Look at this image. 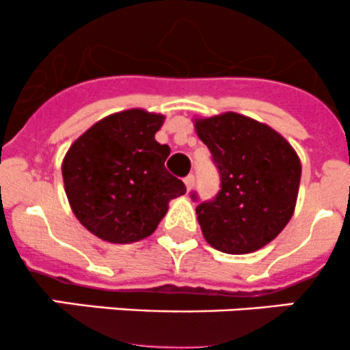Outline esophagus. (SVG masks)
Instances as JSON below:
<instances>
[{"label":"esophagus","instance_id":"obj_1","mask_svg":"<svg viewBox=\"0 0 350 350\" xmlns=\"http://www.w3.org/2000/svg\"><path fill=\"white\" fill-rule=\"evenodd\" d=\"M185 185H186V189H188V191H191L193 186H195V176H193V174L186 176V178H185Z\"/></svg>","mask_w":350,"mask_h":350}]
</instances>
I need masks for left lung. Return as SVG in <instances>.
Instances as JSON below:
<instances>
[{"instance_id": "obj_1", "label": "left lung", "mask_w": 350, "mask_h": 350, "mask_svg": "<svg viewBox=\"0 0 350 350\" xmlns=\"http://www.w3.org/2000/svg\"><path fill=\"white\" fill-rule=\"evenodd\" d=\"M195 129L221 181L215 200L196 206L204 241L225 254L262 249L295 213L301 178L298 154L269 125L235 111L195 118Z\"/></svg>"}]
</instances>
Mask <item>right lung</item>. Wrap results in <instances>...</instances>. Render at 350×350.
Wrapping results in <instances>:
<instances>
[{
  "label": "right lung",
  "mask_w": 350,
  "mask_h": 350,
  "mask_svg": "<svg viewBox=\"0 0 350 350\" xmlns=\"http://www.w3.org/2000/svg\"><path fill=\"white\" fill-rule=\"evenodd\" d=\"M164 115L142 108L105 116L77 137L62 161L70 210L101 241L149 237L186 186L164 167L169 146L155 140Z\"/></svg>",
  "instance_id": "obj_1"
}]
</instances>
